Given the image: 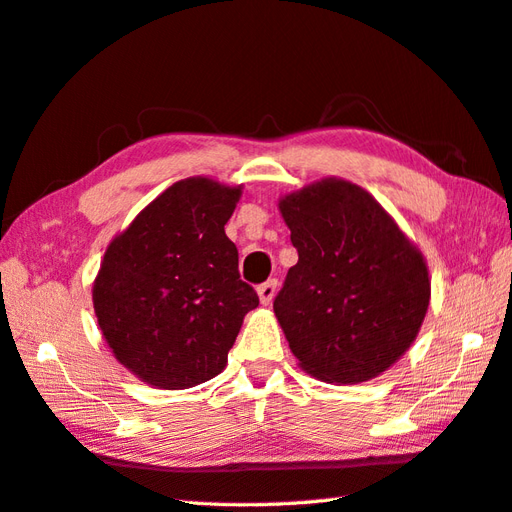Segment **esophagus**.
Here are the masks:
<instances>
[{"mask_svg":"<svg viewBox=\"0 0 512 512\" xmlns=\"http://www.w3.org/2000/svg\"><path fill=\"white\" fill-rule=\"evenodd\" d=\"M275 292H277V279H270V281H264V284L257 288V295H259V301H262V303H264V306H268V303L275 299Z\"/></svg>","mask_w":512,"mask_h":512,"instance_id":"1","label":"esophagus"}]
</instances>
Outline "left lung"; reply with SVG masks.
Wrapping results in <instances>:
<instances>
[{
    "mask_svg": "<svg viewBox=\"0 0 512 512\" xmlns=\"http://www.w3.org/2000/svg\"><path fill=\"white\" fill-rule=\"evenodd\" d=\"M279 211L299 262L273 308L299 365L341 385L383 374L409 350L429 308L420 250L372 195L345 180L290 193Z\"/></svg>",
    "mask_w": 512,
    "mask_h": 512,
    "instance_id": "left-lung-1",
    "label": "left lung"
}]
</instances>
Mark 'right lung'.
Wrapping results in <instances>:
<instances>
[{
    "instance_id": "1",
    "label": "right lung",
    "mask_w": 512,
    "mask_h": 512,
    "mask_svg": "<svg viewBox=\"0 0 512 512\" xmlns=\"http://www.w3.org/2000/svg\"><path fill=\"white\" fill-rule=\"evenodd\" d=\"M239 193L180 180L105 250L96 319L118 361L149 385L187 389L220 374L246 312L259 306L224 233Z\"/></svg>"
}]
</instances>
